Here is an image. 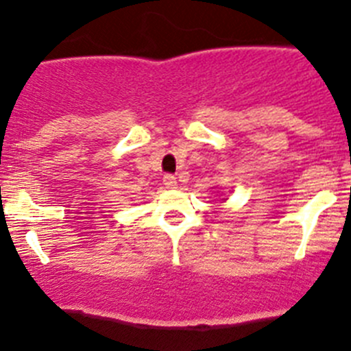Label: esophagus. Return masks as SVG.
Segmentation results:
<instances>
[{
    "label": "esophagus",
    "instance_id": "obj_1",
    "mask_svg": "<svg viewBox=\"0 0 351 351\" xmlns=\"http://www.w3.org/2000/svg\"><path fill=\"white\" fill-rule=\"evenodd\" d=\"M162 183H165L166 189H169V190H173L178 186V182H176V178L173 175H166L165 178H162Z\"/></svg>",
    "mask_w": 351,
    "mask_h": 351
}]
</instances>
